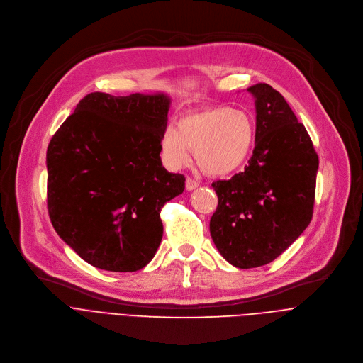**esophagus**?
<instances>
[{
	"mask_svg": "<svg viewBox=\"0 0 363 363\" xmlns=\"http://www.w3.org/2000/svg\"><path fill=\"white\" fill-rule=\"evenodd\" d=\"M185 188H186V191H192V189L198 188V182L195 179H192V178H186Z\"/></svg>",
	"mask_w": 363,
	"mask_h": 363,
	"instance_id": "esophagus-1",
	"label": "esophagus"
}]
</instances>
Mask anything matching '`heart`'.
Listing matches in <instances>:
<instances>
[{
  "instance_id": "b5f03b06",
  "label": "heart",
  "mask_w": 363,
  "mask_h": 363,
  "mask_svg": "<svg viewBox=\"0 0 363 363\" xmlns=\"http://www.w3.org/2000/svg\"><path fill=\"white\" fill-rule=\"evenodd\" d=\"M254 142L255 126L248 113L230 106H213L184 115L177 128H167L161 147L171 168L186 165L191 149H195L198 167L208 175L223 177L247 164Z\"/></svg>"
}]
</instances>
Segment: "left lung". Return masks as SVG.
I'll list each match as a JSON object with an SVG mask.
<instances>
[{
	"label": "left lung",
	"mask_w": 363,
	"mask_h": 363,
	"mask_svg": "<svg viewBox=\"0 0 363 363\" xmlns=\"http://www.w3.org/2000/svg\"><path fill=\"white\" fill-rule=\"evenodd\" d=\"M255 105V146L242 172L213 182V241L238 269L272 263L312 221L319 158L286 99L266 83L247 89Z\"/></svg>",
	"instance_id": "left-lung-1"
}]
</instances>
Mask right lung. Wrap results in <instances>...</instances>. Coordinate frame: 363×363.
I'll list each match as a JSON object with an SVG mask.
<instances>
[{
  "instance_id": "obj_1",
  "label": "right lung",
  "mask_w": 363,
  "mask_h": 363,
  "mask_svg": "<svg viewBox=\"0 0 363 363\" xmlns=\"http://www.w3.org/2000/svg\"><path fill=\"white\" fill-rule=\"evenodd\" d=\"M165 93L84 96L47 147V206L60 238L96 269L128 273L157 252L162 206L185 178L162 167Z\"/></svg>"
}]
</instances>
